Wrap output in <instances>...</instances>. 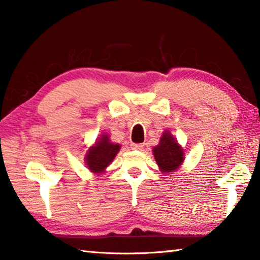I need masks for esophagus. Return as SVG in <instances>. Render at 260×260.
<instances>
[{
  "label": "esophagus",
  "instance_id": "obj_1",
  "mask_svg": "<svg viewBox=\"0 0 260 260\" xmlns=\"http://www.w3.org/2000/svg\"><path fill=\"white\" fill-rule=\"evenodd\" d=\"M144 147L143 143H132L131 144V148L134 149V150H142Z\"/></svg>",
  "mask_w": 260,
  "mask_h": 260
}]
</instances>
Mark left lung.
<instances>
[{
	"instance_id": "obj_1",
	"label": "left lung",
	"mask_w": 260,
	"mask_h": 260,
	"mask_svg": "<svg viewBox=\"0 0 260 260\" xmlns=\"http://www.w3.org/2000/svg\"><path fill=\"white\" fill-rule=\"evenodd\" d=\"M153 156L162 172L169 173L179 169L183 161L184 153L172 134L165 132L159 144L153 148Z\"/></svg>"
}]
</instances>
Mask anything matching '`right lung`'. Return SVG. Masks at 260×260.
I'll list each match as a JSON object with an SVG mask.
<instances>
[{
    "mask_svg": "<svg viewBox=\"0 0 260 260\" xmlns=\"http://www.w3.org/2000/svg\"><path fill=\"white\" fill-rule=\"evenodd\" d=\"M119 144H113L110 142L108 135H102L100 141L91 147L86 156V164L91 172L101 173L103 172L110 162L119 151Z\"/></svg>",
    "mask_w": 260,
    "mask_h": 260,
    "instance_id": "obj_1",
    "label": "right lung"
}]
</instances>
